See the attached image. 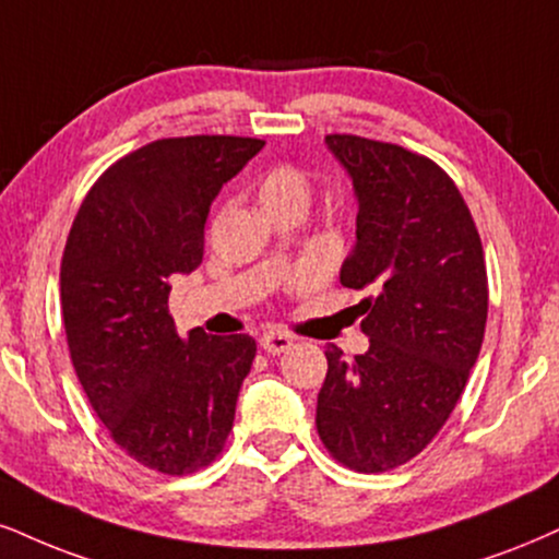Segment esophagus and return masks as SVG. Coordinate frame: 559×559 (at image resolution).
<instances>
[{"label": "esophagus", "mask_w": 559, "mask_h": 559, "mask_svg": "<svg viewBox=\"0 0 559 559\" xmlns=\"http://www.w3.org/2000/svg\"><path fill=\"white\" fill-rule=\"evenodd\" d=\"M293 342H295L293 336L287 332H280V329H269V332L261 334V340H259L261 349H264L266 355H282L285 349L293 347Z\"/></svg>", "instance_id": "esophagus-1"}]
</instances>
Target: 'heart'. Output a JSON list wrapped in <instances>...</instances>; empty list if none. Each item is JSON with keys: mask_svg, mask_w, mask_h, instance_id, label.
<instances>
[{"mask_svg": "<svg viewBox=\"0 0 559 559\" xmlns=\"http://www.w3.org/2000/svg\"><path fill=\"white\" fill-rule=\"evenodd\" d=\"M311 197V178H308L306 170L293 163L272 165L259 178V199L266 210H280V206H302V210H308Z\"/></svg>", "mask_w": 559, "mask_h": 559, "instance_id": "1", "label": "heart"}]
</instances>
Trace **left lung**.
I'll list each match as a JSON object with an SVG mask.
<instances>
[{"label": "left lung", "instance_id": "left-lung-1", "mask_svg": "<svg viewBox=\"0 0 559 559\" xmlns=\"http://www.w3.org/2000/svg\"><path fill=\"white\" fill-rule=\"evenodd\" d=\"M326 144L357 197L340 280L376 295L357 306L368 353L347 360L326 347L316 427L347 469L389 472L438 436L469 381L487 323L485 251L464 197L430 157L355 134Z\"/></svg>", "mask_w": 559, "mask_h": 559}]
</instances>
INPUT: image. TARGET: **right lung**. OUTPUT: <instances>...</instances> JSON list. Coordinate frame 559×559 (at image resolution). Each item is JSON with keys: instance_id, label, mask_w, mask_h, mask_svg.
I'll return each mask as SVG.
<instances>
[{"instance_id": "right-lung-1", "label": "right lung", "mask_w": 559, "mask_h": 559, "mask_svg": "<svg viewBox=\"0 0 559 559\" xmlns=\"http://www.w3.org/2000/svg\"><path fill=\"white\" fill-rule=\"evenodd\" d=\"M264 140L174 136L123 155L82 199L61 257L74 373L121 451L160 474L212 464L257 357L248 334L178 336L174 274L202 264L210 206Z\"/></svg>"}]
</instances>
